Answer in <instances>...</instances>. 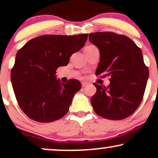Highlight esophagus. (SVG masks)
<instances>
[{
    "instance_id": "esophagus-1",
    "label": "esophagus",
    "mask_w": 158,
    "mask_h": 158,
    "mask_svg": "<svg viewBox=\"0 0 158 158\" xmlns=\"http://www.w3.org/2000/svg\"><path fill=\"white\" fill-rule=\"evenodd\" d=\"M89 85V83H86V82H83V83H82V86L83 87L86 86V85Z\"/></svg>"
}]
</instances>
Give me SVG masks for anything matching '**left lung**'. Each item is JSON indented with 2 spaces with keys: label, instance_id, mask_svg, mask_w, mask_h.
Instances as JSON below:
<instances>
[{
  "label": "left lung",
  "instance_id": "8db88e82",
  "mask_svg": "<svg viewBox=\"0 0 158 158\" xmlns=\"http://www.w3.org/2000/svg\"><path fill=\"white\" fill-rule=\"evenodd\" d=\"M89 36L100 52L96 75L110 77L107 87L94 83L97 92L91 102L94 111L106 119H125L140 105L149 77L142 51L123 35L98 32Z\"/></svg>",
  "mask_w": 158,
  "mask_h": 158
}]
</instances>
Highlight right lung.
Instances as JSON below:
<instances>
[{
	"label": "right lung",
	"mask_w": 158,
	"mask_h": 158,
	"mask_svg": "<svg viewBox=\"0 0 158 158\" xmlns=\"http://www.w3.org/2000/svg\"><path fill=\"white\" fill-rule=\"evenodd\" d=\"M87 38L88 34L44 35L29 40L16 53L11 81L20 108L30 119L49 123L67 113L81 83L75 79L61 83L56 70L68 64Z\"/></svg>",
	"instance_id": "add662e5"
}]
</instances>
